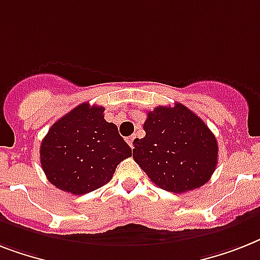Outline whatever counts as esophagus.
Masks as SVG:
<instances>
[{
    "label": "esophagus",
    "mask_w": 260,
    "mask_h": 260,
    "mask_svg": "<svg viewBox=\"0 0 260 260\" xmlns=\"http://www.w3.org/2000/svg\"><path fill=\"white\" fill-rule=\"evenodd\" d=\"M135 139H136V136H129V138H126V143L129 144L131 148H134L135 147Z\"/></svg>",
    "instance_id": "obj_1"
}]
</instances>
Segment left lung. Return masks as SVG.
I'll return each mask as SVG.
<instances>
[{
  "label": "left lung",
  "mask_w": 260,
  "mask_h": 260,
  "mask_svg": "<svg viewBox=\"0 0 260 260\" xmlns=\"http://www.w3.org/2000/svg\"><path fill=\"white\" fill-rule=\"evenodd\" d=\"M146 136L135 140V162L151 181L171 193L205 185L217 166V140L205 122L182 104L147 113Z\"/></svg>",
  "instance_id": "left-lung-1"
}]
</instances>
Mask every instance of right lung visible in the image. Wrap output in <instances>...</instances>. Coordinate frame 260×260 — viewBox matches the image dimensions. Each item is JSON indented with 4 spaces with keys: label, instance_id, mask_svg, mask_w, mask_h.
I'll return each instance as SVG.
<instances>
[{
    "label": "right lung",
    "instance_id": "obj_1",
    "mask_svg": "<svg viewBox=\"0 0 260 260\" xmlns=\"http://www.w3.org/2000/svg\"><path fill=\"white\" fill-rule=\"evenodd\" d=\"M104 108L87 102L59 118L40 146L48 181L71 194H86L112 179L116 167L132 156L117 126L104 118Z\"/></svg>",
    "mask_w": 260,
    "mask_h": 260
}]
</instances>
